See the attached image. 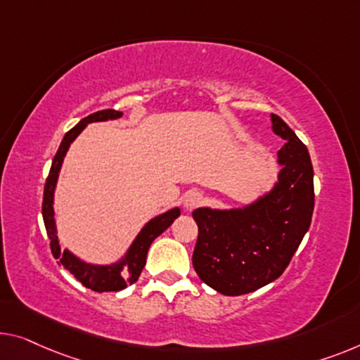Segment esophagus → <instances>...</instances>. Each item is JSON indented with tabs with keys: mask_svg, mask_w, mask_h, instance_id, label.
Wrapping results in <instances>:
<instances>
[{
	"mask_svg": "<svg viewBox=\"0 0 360 360\" xmlns=\"http://www.w3.org/2000/svg\"><path fill=\"white\" fill-rule=\"evenodd\" d=\"M202 200H203V195L200 194V192L194 191V192H189V194L184 197V202H182V203H184V208L187 212H192L194 208L200 205Z\"/></svg>",
	"mask_w": 360,
	"mask_h": 360,
	"instance_id": "obj_1",
	"label": "esophagus"
}]
</instances>
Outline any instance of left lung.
I'll list each match as a JSON object with an SVG mask.
<instances>
[{
    "label": "left lung",
    "mask_w": 360,
    "mask_h": 360,
    "mask_svg": "<svg viewBox=\"0 0 360 360\" xmlns=\"http://www.w3.org/2000/svg\"><path fill=\"white\" fill-rule=\"evenodd\" d=\"M270 117L273 132L286 141L276 153L281 169L271 189L243 207L192 212L198 226L192 264L198 278L224 296L257 291L280 278L312 219L309 150L280 116Z\"/></svg>",
    "instance_id": "8db88e82"
}]
</instances>
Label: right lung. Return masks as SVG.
Masks as SVG:
<instances>
[{
    "instance_id": "1",
    "label": "right lung",
    "mask_w": 360,
    "mask_h": 360,
    "mask_svg": "<svg viewBox=\"0 0 360 360\" xmlns=\"http://www.w3.org/2000/svg\"><path fill=\"white\" fill-rule=\"evenodd\" d=\"M122 116L121 111L116 110H103L96 111L94 115L84 117L79 121L71 131L66 132L63 137L61 146L53 158L50 174H48L45 192H43V205H41V214L43 221H45L46 234L50 239V248L53 252V257L60 260V264L66 268V270L74 275L77 281L84 284L85 288L92 289L95 292H108V291H121V289L127 288V284H132L139 280L141 273L146 266L147 254L150 245L160 234L166 231L176 218L181 214L179 207L169 208L165 213H160L153 217L150 221L143 224V228L137 233L136 238L129 245L126 254L121 255L120 259L111 262V264H90L80 259L76 254H72L69 249H61L60 239H58V228L55 219V191L58 184V178H60V171L66 157L71 143L76 141L77 136L84 131L90 122H103V121H115L120 120Z\"/></svg>"
}]
</instances>
